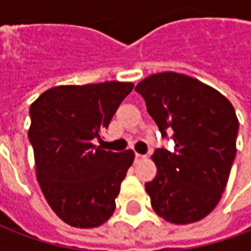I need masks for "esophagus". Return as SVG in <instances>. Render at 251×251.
I'll list each match as a JSON object with an SVG mask.
<instances>
[{
	"instance_id": "34e87169",
	"label": "esophagus",
	"mask_w": 251,
	"mask_h": 251,
	"mask_svg": "<svg viewBox=\"0 0 251 251\" xmlns=\"http://www.w3.org/2000/svg\"><path fill=\"white\" fill-rule=\"evenodd\" d=\"M144 158H145V156H144V154L136 153V163H138V161H141V160H144Z\"/></svg>"
}]
</instances>
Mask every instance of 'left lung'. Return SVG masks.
<instances>
[{"label":"left lung","mask_w":251,"mask_h":251,"mask_svg":"<svg viewBox=\"0 0 251 251\" xmlns=\"http://www.w3.org/2000/svg\"><path fill=\"white\" fill-rule=\"evenodd\" d=\"M161 136L172 133L175 151L156 149V177L145 184L154 212L175 225L210 214L226 188L237 153L238 122L231 102L192 76L167 71L136 86Z\"/></svg>","instance_id":"8db88e82"}]
</instances>
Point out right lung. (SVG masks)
<instances>
[{
	"mask_svg": "<svg viewBox=\"0 0 251 251\" xmlns=\"http://www.w3.org/2000/svg\"><path fill=\"white\" fill-rule=\"evenodd\" d=\"M131 82L67 84L47 90L30 104L29 141L36 177L53 212L72 227L103 225L115 210L134 152L95 147Z\"/></svg>",
	"mask_w": 251,
	"mask_h": 251,
	"instance_id": "1",
	"label": "right lung"
}]
</instances>
